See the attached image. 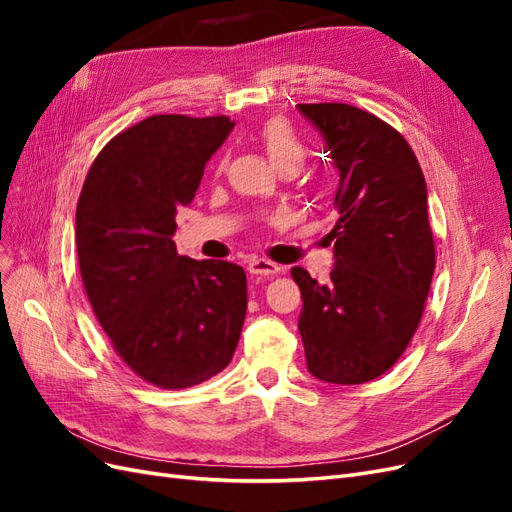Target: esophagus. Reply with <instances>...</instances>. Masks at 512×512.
<instances>
[{"label": "esophagus", "mask_w": 512, "mask_h": 512, "mask_svg": "<svg viewBox=\"0 0 512 512\" xmlns=\"http://www.w3.org/2000/svg\"><path fill=\"white\" fill-rule=\"evenodd\" d=\"M247 271H250L252 275H277L284 271V267L275 265V262L265 260V258H254L250 265H247Z\"/></svg>", "instance_id": "34e87169"}]
</instances>
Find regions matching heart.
Listing matches in <instances>:
<instances>
[{
  "mask_svg": "<svg viewBox=\"0 0 512 512\" xmlns=\"http://www.w3.org/2000/svg\"><path fill=\"white\" fill-rule=\"evenodd\" d=\"M258 141L262 149L267 151L269 160L277 170L284 168H294L299 170L305 160V149L303 143L299 141V136L294 134V130L288 126V123L280 119H271L258 132Z\"/></svg>",
  "mask_w": 512,
  "mask_h": 512,
  "instance_id": "b5f03b06",
  "label": "heart"
}]
</instances>
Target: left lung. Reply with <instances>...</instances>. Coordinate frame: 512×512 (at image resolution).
Returning a JSON list of instances; mask_svg holds the SVG:
<instances>
[{"label": "left lung", "mask_w": 512, "mask_h": 512, "mask_svg": "<svg viewBox=\"0 0 512 512\" xmlns=\"http://www.w3.org/2000/svg\"><path fill=\"white\" fill-rule=\"evenodd\" d=\"M297 108L339 170L331 282L290 271L307 369L331 384H363L397 363L423 316L436 269L427 185L406 138L380 117L339 102Z\"/></svg>", "instance_id": "1"}]
</instances>
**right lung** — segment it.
<instances>
[{
  "label": "right lung",
  "instance_id": "add662e5",
  "mask_svg": "<svg viewBox=\"0 0 512 512\" xmlns=\"http://www.w3.org/2000/svg\"><path fill=\"white\" fill-rule=\"evenodd\" d=\"M226 115H151L91 164L76 205L83 286L119 359L160 389H190L232 361L247 309L245 271L177 254L179 207L230 134Z\"/></svg>",
  "mask_w": 512,
  "mask_h": 512
}]
</instances>
